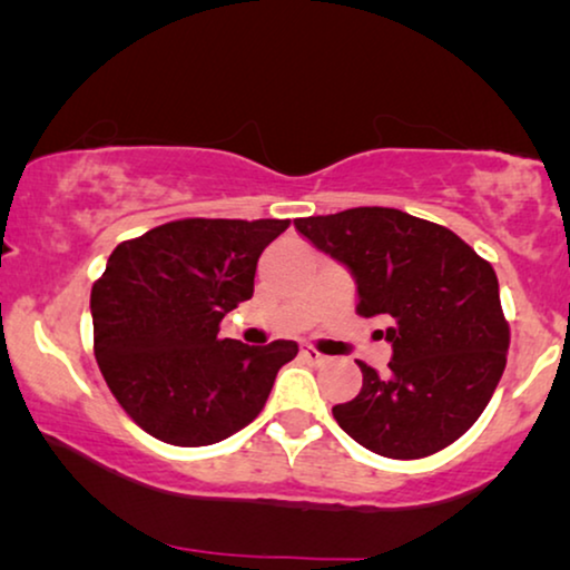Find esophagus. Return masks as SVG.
<instances>
[{
    "instance_id": "obj_1",
    "label": "esophagus",
    "mask_w": 570,
    "mask_h": 570,
    "mask_svg": "<svg viewBox=\"0 0 570 570\" xmlns=\"http://www.w3.org/2000/svg\"><path fill=\"white\" fill-rule=\"evenodd\" d=\"M301 355L306 357L308 363H314V365H324V363H330V357L322 355V353H318V350L308 347V345H306V347H301Z\"/></svg>"
}]
</instances>
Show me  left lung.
Instances as JSON below:
<instances>
[{"label":"left lung","mask_w":570,"mask_h":570,"mask_svg":"<svg viewBox=\"0 0 570 570\" xmlns=\"http://www.w3.org/2000/svg\"><path fill=\"white\" fill-rule=\"evenodd\" d=\"M295 228L350 269L357 314L389 318V371L357 363L363 389L332 407L342 431L389 459L431 456L470 431L509 353L493 267L456 233L392 207L298 217Z\"/></svg>","instance_id":"obj_1"}]
</instances>
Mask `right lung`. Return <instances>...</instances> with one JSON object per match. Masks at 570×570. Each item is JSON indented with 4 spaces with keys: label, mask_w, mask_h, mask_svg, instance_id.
Listing matches in <instances>:
<instances>
[{
    "label": "right lung",
    "mask_w": 570,
    "mask_h": 570,
    "mask_svg": "<svg viewBox=\"0 0 570 570\" xmlns=\"http://www.w3.org/2000/svg\"><path fill=\"white\" fill-rule=\"evenodd\" d=\"M287 220H174L124 240L92 285L96 361L135 423L174 446H209L259 415L293 340H220L254 295L256 262Z\"/></svg>",
    "instance_id": "right-lung-1"
}]
</instances>
